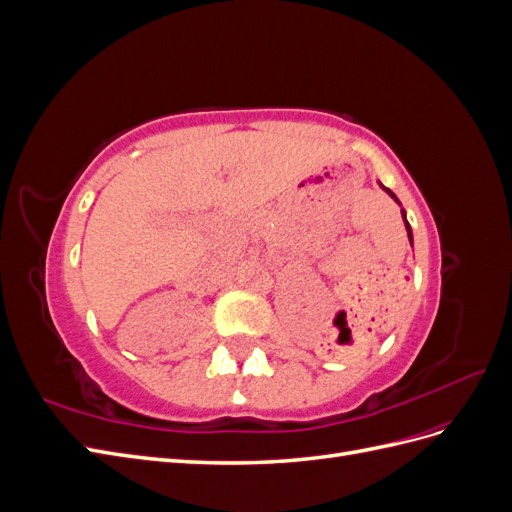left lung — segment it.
I'll list each match as a JSON object with an SVG mask.
<instances>
[{"mask_svg":"<svg viewBox=\"0 0 512 512\" xmlns=\"http://www.w3.org/2000/svg\"><path fill=\"white\" fill-rule=\"evenodd\" d=\"M380 188H382V190H384L386 194H389V196H391V198L395 200V203H397V205H401V203H399V200H397V196H395V194H393V192H391L389 188H384V185H382V183H380ZM401 218H404V224H406V232H408V239H410V243H412V241H414V239H412V228H410V224H408V220H406V211H404V209H401Z\"/></svg>","mask_w":512,"mask_h":512,"instance_id":"8db88e82","label":"left lung"}]
</instances>
